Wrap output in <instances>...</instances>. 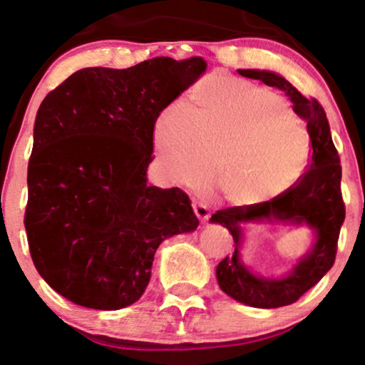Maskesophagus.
<instances>
[{
  "label": "esophagus",
  "instance_id": "esophagus-1",
  "mask_svg": "<svg viewBox=\"0 0 365 365\" xmlns=\"http://www.w3.org/2000/svg\"><path fill=\"white\" fill-rule=\"evenodd\" d=\"M193 212H195V215L200 218L202 222L207 220V218L210 217V210H208V207L203 202H200V200L193 202Z\"/></svg>",
  "mask_w": 365,
  "mask_h": 365
}]
</instances>
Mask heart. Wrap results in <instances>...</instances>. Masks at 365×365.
<instances>
[{
    "label": "heart",
    "mask_w": 365,
    "mask_h": 365,
    "mask_svg": "<svg viewBox=\"0 0 365 365\" xmlns=\"http://www.w3.org/2000/svg\"><path fill=\"white\" fill-rule=\"evenodd\" d=\"M187 113L168 108L155 123V145L180 183H215L225 200L254 205L299 182L310 160V135L279 93L228 75L192 90Z\"/></svg>",
    "instance_id": "1"
}]
</instances>
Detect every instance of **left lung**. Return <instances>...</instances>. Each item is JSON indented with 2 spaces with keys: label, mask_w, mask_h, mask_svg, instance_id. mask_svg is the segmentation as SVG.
<instances>
[{
  "label": "left lung",
  "mask_w": 365,
  "mask_h": 365,
  "mask_svg": "<svg viewBox=\"0 0 365 365\" xmlns=\"http://www.w3.org/2000/svg\"><path fill=\"white\" fill-rule=\"evenodd\" d=\"M239 73L285 91L292 101L295 113L307 121L312 147L309 168L289 190L262 203L217 210L210 218V222L220 223L232 233L235 244V252L228 254L217 267L220 289L232 299L252 307L277 309L297 302L334 265L339 233L346 218V205L341 192L342 167L337 148L330 137L327 115L317 100L305 98L294 85L275 73L264 70H239ZM264 217L307 222L318 235L311 254L287 277L279 281L255 277L240 262V223Z\"/></svg>",
  "instance_id": "1"
}]
</instances>
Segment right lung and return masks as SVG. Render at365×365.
<instances>
[{
    "mask_svg": "<svg viewBox=\"0 0 365 365\" xmlns=\"http://www.w3.org/2000/svg\"><path fill=\"white\" fill-rule=\"evenodd\" d=\"M205 68L200 56L85 68L40 105L24 228L36 270L73 304L137 302L158 245L198 227L187 193L148 187L147 167L160 111Z\"/></svg>",
    "mask_w": 365,
    "mask_h": 365,
    "instance_id": "add662e5",
    "label": "right lung"
}]
</instances>
